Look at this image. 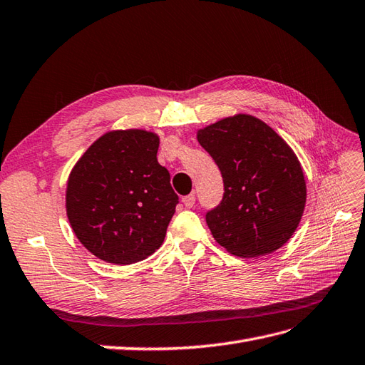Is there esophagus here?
<instances>
[{"instance_id": "1", "label": "esophagus", "mask_w": 365, "mask_h": 365, "mask_svg": "<svg viewBox=\"0 0 365 365\" xmlns=\"http://www.w3.org/2000/svg\"><path fill=\"white\" fill-rule=\"evenodd\" d=\"M182 202L186 208H192L194 203H196V196H194V194H188V196H185L182 199Z\"/></svg>"}]
</instances>
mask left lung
Segmentation results:
<instances>
[{
	"label": "left lung",
	"instance_id": "left-lung-1",
	"mask_svg": "<svg viewBox=\"0 0 365 365\" xmlns=\"http://www.w3.org/2000/svg\"><path fill=\"white\" fill-rule=\"evenodd\" d=\"M224 180L219 205L207 211L213 238L236 257L257 258L289 241L307 203L294 150L252 115H235L197 132Z\"/></svg>",
	"mask_w": 365,
	"mask_h": 365
}]
</instances>
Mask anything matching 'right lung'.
I'll return each instance as SVG.
<instances>
[{
  "label": "right lung",
  "mask_w": 365,
  "mask_h": 365,
  "mask_svg": "<svg viewBox=\"0 0 365 365\" xmlns=\"http://www.w3.org/2000/svg\"><path fill=\"white\" fill-rule=\"evenodd\" d=\"M160 140L140 129L98 138L74 165L66 216L83 247L113 264H133L163 244L179 196L157 162Z\"/></svg>",
  "instance_id": "right-lung-1"
}]
</instances>
